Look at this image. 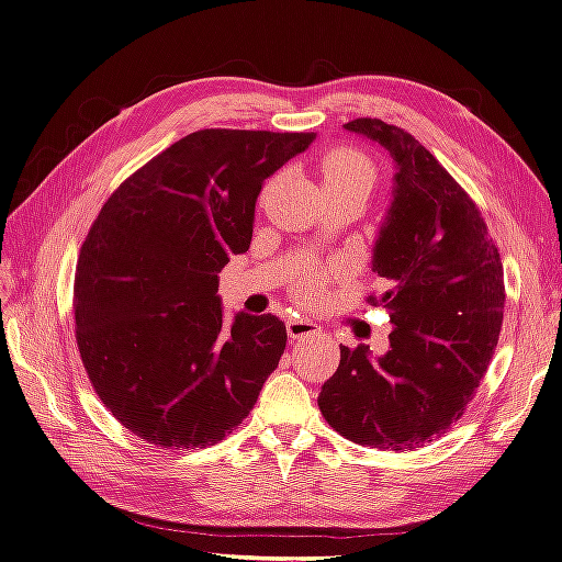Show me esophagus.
Returning a JSON list of instances; mask_svg holds the SVG:
<instances>
[{
    "instance_id": "obj_1",
    "label": "esophagus",
    "mask_w": 562,
    "mask_h": 562,
    "mask_svg": "<svg viewBox=\"0 0 562 562\" xmlns=\"http://www.w3.org/2000/svg\"><path fill=\"white\" fill-rule=\"evenodd\" d=\"M317 325L313 319H303V317H290L286 319V334H290V339H303V336H311L317 334Z\"/></svg>"
}]
</instances>
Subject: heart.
<instances>
[{"label": "heart", "mask_w": 562, "mask_h": 562, "mask_svg": "<svg viewBox=\"0 0 562 562\" xmlns=\"http://www.w3.org/2000/svg\"><path fill=\"white\" fill-rule=\"evenodd\" d=\"M319 176L327 190H346V188H364L370 192L376 183V167L372 159L352 150V148H336L319 159ZM296 294L301 299L317 301L327 292V276L317 268H306L294 282Z\"/></svg>", "instance_id": "heart-1"}]
</instances>
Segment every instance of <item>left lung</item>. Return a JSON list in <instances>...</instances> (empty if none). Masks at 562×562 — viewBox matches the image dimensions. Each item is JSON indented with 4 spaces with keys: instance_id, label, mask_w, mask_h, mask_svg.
<instances>
[{
    "instance_id": "left-lung-1",
    "label": "left lung",
    "mask_w": 562,
    "mask_h": 562,
    "mask_svg": "<svg viewBox=\"0 0 562 562\" xmlns=\"http://www.w3.org/2000/svg\"><path fill=\"white\" fill-rule=\"evenodd\" d=\"M386 148L397 167L372 270L389 282L367 296L391 315V350L341 346L317 405L339 436L407 452L461 419L499 341L504 266L485 218L447 169L400 126L344 124Z\"/></svg>"
}]
</instances>
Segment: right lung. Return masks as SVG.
<instances>
[{
  "label": "right lung",
  "mask_w": 562,
  "mask_h": 562,
  "mask_svg": "<svg viewBox=\"0 0 562 562\" xmlns=\"http://www.w3.org/2000/svg\"><path fill=\"white\" fill-rule=\"evenodd\" d=\"M315 134L202 130L134 171L79 249L75 339L91 386L162 450L216 445L251 412L286 329L237 313L223 327L218 272L251 243L261 186Z\"/></svg>",
  "instance_id": "add662e5"
}]
</instances>
